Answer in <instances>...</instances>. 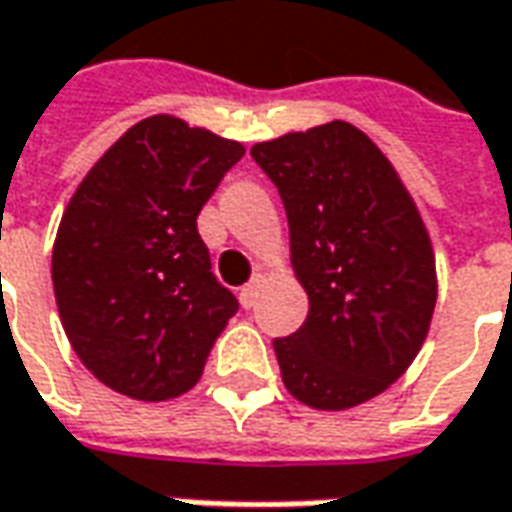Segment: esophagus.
Segmentation results:
<instances>
[{
	"label": "esophagus",
	"instance_id": "esophagus-1",
	"mask_svg": "<svg viewBox=\"0 0 512 512\" xmlns=\"http://www.w3.org/2000/svg\"><path fill=\"white\" fill-rule=\"evenodd\" d=\"M262 276H259V273H256V276H253V279L248 281V284H245V287H242V293H239V298H242V307H253V304H256V298H259V290H262Z\"/></svg>",
	"mask_w": 512,
	"mask_h": 512
}]
</instances>
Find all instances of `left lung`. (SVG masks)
<instances>
[{"label": "left lung", "instance_id": "obj_1", "mask_svg": "<svg viewBox=\"0 0 512 512\" xmlns=\"http://www.w3.org/2000/svg\"><path fill=\"white\" fill-rule=\"evenodd\" d=\"M290 225L310 315L273 349L287 392L318 411L383 394L423 346L437 304L431 236L389 157L346 120L256 143Z\"/></svg>", "mask_w": 512, "mask_h": 512}]
</instances>
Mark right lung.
Here are the masks:
<instances>
[{"mask_svg":"<svg viewBox=\"0 0 512 512\" xmlns=\"http://www.w3.org/2000/svg\"><path fill=\"white\" fill-rule=\"evenodd\" d=\"M245 146L174 115L126 129L89 168L53 245L58 315L78 360L143 403L185 394L239 301L211 273L202 205Z\"/></svg>","mask_w":512,"mask_h":512,"instance_id":"add662e5","label":"right lung"}]
</instances>
